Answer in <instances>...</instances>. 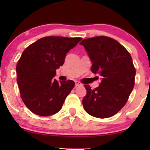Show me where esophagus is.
Returning <instances> with one entry per match:
<instances>
[{
  "label": "esophagus",
  "instance_id": "esophagus-1",
  "mask_svg": "<svg viewBox=\"0 0 150 150\" xmlns=\"http://www.w3.org/2000/svg\"><path fill=\"white\" fill-rule=\"evenodd\" d=\"M82 83L78 81H75V87H80V86H82Z\"/></svg>",
  "mask_w": 150,
  "mask_h": 150
}]
</instances>
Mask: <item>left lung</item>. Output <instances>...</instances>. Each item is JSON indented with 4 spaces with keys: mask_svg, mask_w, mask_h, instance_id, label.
Wrapping results in <instances>:
<instances>
[{
    "mask_svg": "<svg viewBox=\"0 0 150 150\" xmlns=\"http://www.w3.org/2000/svg\"><path fill=\"white\" fill-rule=\"evenodd\" d=\"M92 63V72L99 74L101 82L94 89L85 85L82 99L85 110L99 118L113 116L124 106L135 85V68L129 52L120 43L100 36L80 42Z\"/></svg>",
    "mask_w": 150,
    "mask_h": 150,
    "instance_id": "8db88e82",
    "label": "left lung"
}]
</instances>
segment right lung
Here are the masks:
<instances>
[{"label": "right lung", "instance_id": "add662e5", "mask_svg": "<svg viewBox=\"0 0 150 150\" xmlns=\"http://www.w3.org/2000/svg\"><path fill=\"white\" fill-rule=\"evenodd\" d=\"M82 38L46 37L25 49L16 66L21 98L34 114L48 116L61 109L75 86L73 80H53L66 53Z\"/></svg>", "mask_w": 150, "mask_h": 150}]
</instances>
